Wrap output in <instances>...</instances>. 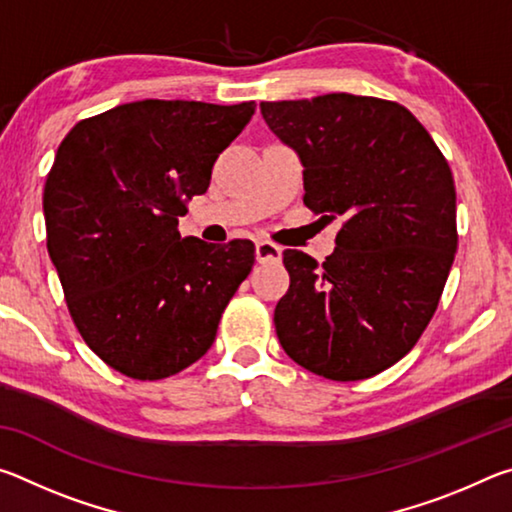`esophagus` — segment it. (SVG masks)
<instances>
[{"label": "esophagus", "mask_w": 512, "mask_h": 512, "mask_svg": "<svg viewBox=\"0 0 512 512\" xmlns=\"http://www.w3.org/2000/svg\"><path fill=\"white\" fill-rule=\"evenodd\" d=\"M255 255L259 264H275L282 259V248L273 244V241H257Z\"/></svg>", "instance_id": "1"}]
</instances>
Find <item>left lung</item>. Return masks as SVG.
I'll use <instances>...</instances> for the list:
<instances>
[{
    "label": "left lung",
    "mask_w": 512,
    "mask_h": 512,
    "mask_svg": "<svg viewBox=\"0 0 512 512\" xmlns=\"http://www.w3.org/2000/svg\"><path fill=\"white\" fill-rule=\"evenodd\" d=\"M259 108L305 164V205L343 219L320 266L282 253L291 284L275 307L277 339L325 379L379 375L411 352L443 296L458 246L452 169L395 101L334 92Z\"/></svg>",
    "instance_id": "1"
}]
</instances>
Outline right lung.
<instances>
[{"label":"right lung","mask_w":512,"mask_h":512,"mask_svg":"<svg viewBox=\"0 0 512 512\" xmlns=\"http://www.w3.org/2000/svg\"><path fill=\"white\" fill-rule=\"evenodd\" d=\"M255 103L144 99L81 119L47 173V250L76 329L121 375L155 381L198 361L255 264V244L183 239Z\"/></svg>","instance_id":"add662e5"}]
</instances>
